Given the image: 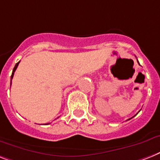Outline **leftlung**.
Masks as SVG:
<instances>
[{
    "mask_svg": "<svg viewBox=\"0 0 160 160\" xmlns=\"http://www.w3.org/2000/svg\"><path fill=\"white\" fill-rule=\"evenodd\" d=\"M137 62H138V61H137ZM138 63H139V62H138ZM130 119H131V118H130ZM130 119H128V120H130Z\"/></svg>",
    "mask_w": 160,
    "mask_h": 160,
    "instance_id": "left-lung-1",
    "label": "left lung"
}]
</instances>
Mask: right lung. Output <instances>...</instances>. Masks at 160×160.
Masks as SVG:
<instances>
[{"mask_svg": "<svg viewBox=\"0 0 160 160\" xmlns=\"http://www.w3.org/2000/svg\"><path fill=\"white\" fill-rule=\"evenodd\" d=\"M19 62H17L16 64H15V67H14V69H13L12 75H11V80H12V79H13V76H14V74H15V70H16V69H17V67H18V66H19ZM10 85H11V83H10ZM48 124H49V123H48ZM48 124H46V125H48Z\"/></svg>", "mask_w": 160, "mask_h": 160, "instance_id": "right-lung-1", "label": "right lung"}]
</instances>
